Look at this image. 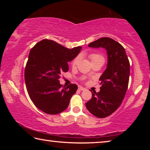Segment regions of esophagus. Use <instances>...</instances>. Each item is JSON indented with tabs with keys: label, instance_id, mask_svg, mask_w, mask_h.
<instances>
[{
	"label": "esophagus",
	"instance_id": "1",
	"mask_svg": "<svg viewBox=\"0 0 150 150\" xmlns=\"http://www.w3.org/2000/svg\"><path fill=\"white\" fill-rule=\"evenodd\" d=\"M79 90H80V91H85V88H84V87H81V86H79Z\"/></svg>",
	"mask_w": 150,
	"mask_h": 150
}]
</instances>
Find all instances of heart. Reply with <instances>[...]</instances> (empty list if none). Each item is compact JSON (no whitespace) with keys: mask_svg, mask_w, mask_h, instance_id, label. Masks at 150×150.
Listing matches in <instances>:
<instances>
[{"mask_svg":"<svg viewBox=\"0 0 150 150\" xmlns=\"http://www.w3.org/2000/svg\"><path fill=\"white\" fill-rule=\"evenodd\" d=\"M88 57L90 58L92 64L94 63H96V62H103V63L105 62V57H104L103 55L100 54H98V53H92V54H90L88 55ZM79 60H80L79 55L75 57L71 62L72 67H75L76 66L78 65ZM89 75H91V73H89Z\"/></svg>","mask_w":150,"mask_h":150,"instance_id":"1","label":"heart"}]
</instances>
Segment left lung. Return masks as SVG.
I'll return each instance as SVG.
<instances>
[{
  "mask_svg": "<svg viewBox=\"0 0 150 150\" xmlns=\"http://www.w3.org/2000/svg\"><path fill=\"white\" fill-rule=\"evenodd\" d=\"M88 46L107 51V67L99 79L100 90L92 93L91 99L85 104L91 114L103 118L115 112L122 102L128 87L130 62L122 45L108 37L98 39Z\"/></svg>",
  "mask_w": 150,
  "mask_h": 150,
  "instance_id": "1",
  "label": "left lung"
}]
</instances>
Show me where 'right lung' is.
Here are the masks:
<instances>
[{
	"mask_svg": "<svg viewBox=\"0 0 150 150\" xmlns=\"http://www.w3.org/2000/svg\"><path fill=\"white\" fill-rule=\"evenodd\" d=\"M81 46L65 47L51 40H42L30 50L24 71L25 83L30 99L38 108L57 115L68 107L77 85L64 87L59 83L63 72L69 70L67 63L79 54Z\"/></svg>",
	"mask_w": 150,
	"mask_h": 150,
	"instance_id": "obj_1",
	"label": "right lung"
}]
</instances>
